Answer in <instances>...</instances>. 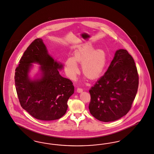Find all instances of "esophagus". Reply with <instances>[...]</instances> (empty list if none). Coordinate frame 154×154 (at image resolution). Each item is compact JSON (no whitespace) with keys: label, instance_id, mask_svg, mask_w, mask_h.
I'll use <instances>...</instances> for the list:
<instances>
[{"label":"esophagus","instance_id":"1","mask_svg":"<svg viewBox=\"0 0 154 154\" xmlns=\"http://www.w3.org/2000/svg\"><path fill=\"white\" fill-rule=\"evenodd\" d=\"M83 91V89L82 88L78 87V88H77V92H78V93H81V92H82Z\"/></svg>","mask_w":154,"mask_h":154}]
</instances>
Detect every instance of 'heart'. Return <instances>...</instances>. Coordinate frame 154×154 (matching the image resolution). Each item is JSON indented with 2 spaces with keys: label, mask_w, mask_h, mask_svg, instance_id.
<instances>
[{
  "label": "heart",
  "mask_w": 154,
  "mask_h": 154,
  "mask_svg": "<svg viewBox=\"0 0 154 154\" xmlns=\"http://www.w3.org/2000/svg\"><path fill=\"white\" fill-rule=\"evenodd\" d=\"M106 61V54L103 50H95L93 45L85 44L75 49L73 57L66 60L65 70L69 78L75 79L79 72L77 63H80L83 73L90 79H95L102 72Z\"/></svg>",
  "instance_id": "heart-1"
}]
</instances>
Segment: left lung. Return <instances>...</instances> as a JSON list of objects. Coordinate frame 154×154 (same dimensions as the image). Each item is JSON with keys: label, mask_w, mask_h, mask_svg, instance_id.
Segmentation results:
<instances>
[{"label": "left lung", "mask_w": 154, "mask_h": 154, "mask_svg": "<svg viewBox=\"0 0 154 154\" xmlns=\"http://www.w3.org/2000/svg\"><path fill=\"white\" fill-rule=\"evenodd\" d=\"M139 86V75L127 50L116 51L106 72L91 87L89 110L96 119L113 121L131 110Z\"/></svg>", "instance_id": "8db88e82"}]
</instances>
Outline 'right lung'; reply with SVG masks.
<instances>
[{
    "label": "right lung",
    "mask_w": 154,
    "mask_h": 154,
    "mask_svg": "<svg viewBox=\"0 0 154 154\" xmlns=\"http://www.w3.org/2000/svg\"><path fill=\"white\" fill-rule=\"evenodd\" d=\"M42 66L43 76L32 81L28 76L31 64ZM63 66L48 54L41 38L30 44L15 69V85L20 106L34 118L43 121L62 117L67 110V101L74 94L72 81L62 77L58 69Z\"/></svg>",
    "instance_id": "add662e5"
}]
</instances>
